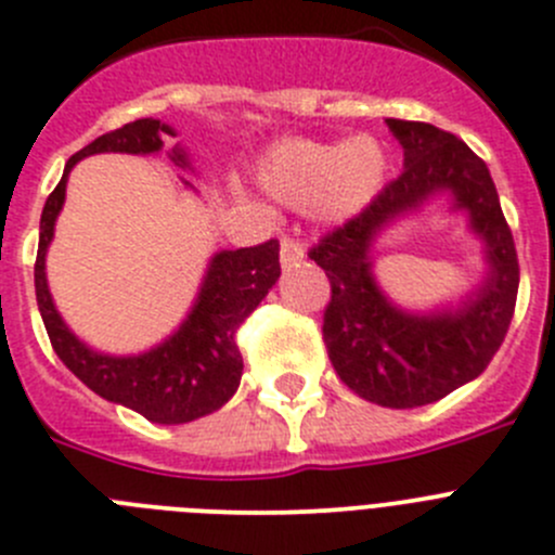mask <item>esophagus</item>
I'll return each instance as SVG.
<instances>
[{
	"mask_svg": "<svg viewBox=\"0 0 555 555\" xmlns=\"http://www.w3.org/2000/svg\"><path fill=\"white\" fill-rule=\"evenodd\" d=\"M279 257H282L284 268L295 266V262L304 260V246L298 241H293V237L282 235V243H279Z\"/></svg>",
	"mask_w": 555,
	"mask_h": 555,
	"instance_id": "34e87169",
	"label": "esophagus"
}]
</instances>
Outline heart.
Returning a JSON list of instances; mask_svg holds the SVG:
<instances>
[{"label":"heart","instance_id":"obj_1","mask_svg":"<svg viewBox=\"0 0 555 555\" xmlns=\"http://www.w3.org/2000/svg\"><path fill=\"white\" fill-rule=\"evenodd\" d=\"M388 160L372 137L350 142H289L260 167V183L289 207H318L325 219H348L380 191Z\"/></svg>","mask_w":555,"mask_h":555}]
</instances>
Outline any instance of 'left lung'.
I'll return each instance as SVG.
<instances>
[{
	"instance_id": "left-lung-1",
	"label": "left lung",
	"mask_w": 555,
	"mask_h": 555,
	"mask_svg": "<svg viewBox=\"0 0 555 555\" xmlns=\"http://www.w3.org/2000/svg\"><path fill=\"white\" fill-rule=\"evenodd\" d=\"M405 153V169L341 227L309 248L331 282L323 339L341 383L383 408H418L443 400L488 370L515 314L520 266L501 214L488 164L454 133L429 122L386 120ZM449 190L486 241L491 271L463 308L435 315L397 310L371 276L374 235L397 215Z\"/></svg>"
}]
</instances>
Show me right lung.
Instances as JSON below:
<instances>
[{
    "instance_id": "add662e5",
    "label": "right lung",
    "mask_w": 555,
    "mask_h": 555,
    "mask_svg": "<svg viewBox=\"0 0 555 555\" xmlns=\"http://www.w3.org/2000/svg\"><path fill=\"white\" fill-rule=\"evenodd\" d=\"M175 137L167 122L144 117L108 131L70 155L65 175L46 199L40 216V243L35 260V295L38 309L49 331L51 348L62 364L74 372L87 388L103 400L126 405L155 424H185L219 411L237 391L243 375V359L237 350V328L260 307L268 289L276 284L279 241L260 246L219 251L210 260L202 282L199 298L189 318L164 345L142 356H103L81 345L70 328L62 323L46 284V251L54 237V221L65 202L67 172L76 160L95 153H155L164 147L160 137ZM172 160L185 167L183 150H172Z\"/></svg>"
}]
</instances>
